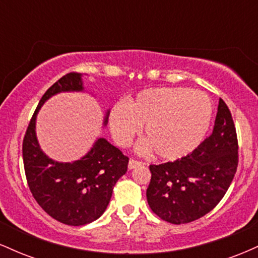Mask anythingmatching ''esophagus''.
<instances>
[{
    "label": "esophagus",
    "mask_w": 258,
    "mask_h": 258,
    "mask_svg": "<svg viewBox=\"0 0 258 258\" xmlns=\"http://www.w3.org/2000/svg\"><path fill=\"white\" fill-rule=\"evenodd\" d=\"M139 165H142L141 161L132 159V160H130V162H128V168H130V170H132V168L137 167V166H139Z\"/></svg>",
    "instance_id": "1"
}]
</instances>
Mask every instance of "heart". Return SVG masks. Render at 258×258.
<instances>
[{"label":"heart","instance_id":"b5f03b06","mask_svg":"<svg viewBox=\"0 0 258 258\" xmlns=\"http://www.w3.org/2000/svg\"><path fill=\"white\" fill-rule=\"evenodd\" d=\"M212 106L209 97L198 90L182 87L148 88L128 103L119 102L109 114V127L120 147L131 146L144 127L148 141L138 146L162 160L174 161L197 149L209 128Z\"/></svg>","mask_w":258,"mask_h":258}]
</instances>
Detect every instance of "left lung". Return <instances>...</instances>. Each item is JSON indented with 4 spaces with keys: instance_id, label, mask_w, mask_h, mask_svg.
I'll return each mask as SVG.
<instances>
[{
    "instance_id": "1",
    "label": "left lung",
    "mask_w": 258,
    "mask_h": 258,
    "mask_svg": "<svg viewBox=\"0 0 258 258\" xmlns=\"http://www.w3.org/2000/svg\"><path fill=\"white\" fill-rule=\"evenodd\" d=\"M238 149L232 114L220 99L211 136L184 158L149 166L147 200L152 211L172 224L189 223L209 214L232 183Z\"/></svg>"
}]
</instances>
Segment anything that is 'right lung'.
Wrapping results in <instances>:
<instances>
[{
  "label": "right lung",
  "instance_id": "1",
  "mask_svg": "<svg viewBox=\"0 0 258 258\" xmlns=\"http://www.w3.org/2000/svg\"><path fill=\"white\" fill-rule=\"evenodd\" d=\"M82 90L81 74L69 73L59 79L42 96L23 139V161L32 197L44 212L68 226H84L99 218L128 165V158L104 138L97 139L90 152L74 162L54 161L41 150L35 132L41 105L59 92Z\"/></svg>",
  "mask_w": 258,
  "mask_h": 258
}]
</instances>
